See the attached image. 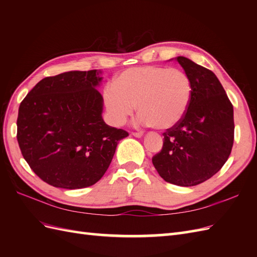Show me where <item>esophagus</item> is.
I'll list each match as a JSON object with an SVG mask.
<instances>
[{
    "instance_id": "34e87169",
    "label": "esophagus",
    "mask_w": 257,
    "mask_h": 257,
    "mask_svg": "<svg viewBox=\"0 0 257 257\" xmlns=\"http://www.w3.org/2000/svg\"><path fill=\"white\" fill-rule=\"evenodd\" d=\"M132 135L139 138V137H142L144 135V133H143V132H133V133H132Z\"/></svg>"
}]
</instances>
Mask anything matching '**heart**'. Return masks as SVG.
I'll return each instance as SVG.
<instances>
[{"label": "heart", "instance_id": "obj_1", "mask_svg": "<svg viewBox=\"0 0 257 257\" xmlns=\"http://www.w3.org/2000/svg\"><path fill=\"white\" fill-rule=\"evenodd\" d=\"M109 122L125 123L138 107L139 123L158 130L172 127L180 121L192 97V82L179 68L141 66L125 69L115 77L113 85L103 92Z\"/></svg>", "mask_w": 257, "mask_h": 257}]
</instances>
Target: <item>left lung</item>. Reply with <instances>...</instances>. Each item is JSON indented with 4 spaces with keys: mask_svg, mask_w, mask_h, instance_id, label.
Here are the masks:
<instances>
[{
    "mask_svg": "<svg viewBox=\"0 0 257 257\" xmlns=\"http://www.w3.org/2000/svg\"><path fill=\"white\" fill-rule=\"evenodd\" d=\"M176 60L191 79V102L183 118L163 133L152 163L166 182L193 186L226 163L234 144V108L213 72L188 58Z\"/></svg>",
    "mask_w": 257,
    "mask_h": 257,
    "instance_id": "left-lung-1",
    "label": "left lung"
}]
</instances>
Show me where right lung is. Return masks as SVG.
<instances>
[{
	"mask_svg": "<svg viewBox=\"0 0 257 257\" xmlns=\"http://www.w3.org/2000/svg\"><path fill=\"white\" fill-rule=\"evenodd\" d=\"M99 71L46 77L22 100L17 141L23 158L43 181L67 190L96 183L109 167L126 131L107 125Z\"/></svg>",
	"mask_w": 257,
	"mask_h": 257,
	"instance_id": "obj_1",
	"label": "right lung"
}]
</instances>
